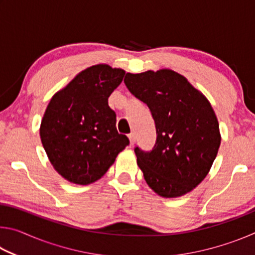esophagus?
I'll return each mask as SVG.
<instances>
[{
	"label": "esophagus",
	"instance_id": "esophagus-1",
	"mask_svg": "<svg viewBox=\"0 0 255 255\" xmlns=\"http://www.w3.org/2000/svg\"><path fill=\"white\" fill-rule=\"evenodd\" d=\"M128 137H129V140H130V146H132L133 144H135V141H136V135H135V132H130L128 135Z\"/></svg>",
	"mask_w": 255,
	"mask_h": 255
}]
</instances>
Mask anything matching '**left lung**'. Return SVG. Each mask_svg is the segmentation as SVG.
Returning <instances> with one entry per match:
<instances>
[{
  "instance_id": "left-lung-1",
  "label": "left lung",
  "mask_w": 255,
  "mask_h": 255,
  "mask_svg": "<svg viewBox=\"0 0 255 255\" xmlns=\"http://www.w3.org/2000/svg\"><path fill=\"white\" fill-rule=\"evenodd\" d=\"M125 84L149 108L156 128L152 150L136 146L137 164L149 188L164 198L183 196L208 174L221 145L209 101L171 70L127 73Z\"/></svg>"
}]
</instances>
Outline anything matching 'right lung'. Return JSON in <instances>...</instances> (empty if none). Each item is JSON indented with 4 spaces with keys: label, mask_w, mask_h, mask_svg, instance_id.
<instances>
[{
    "label": "right lung",
    "mask_w": 255,
    "mask_h": 255,
    "mask_svg": "<svg viewBox=\"0 0 255 255\" xmlns=\"http://www.w3.org/2000/svg\"><path fill=\"white\" fill-rule=\"evenodd\" d=\"M125 71L100 64L77 74L51 98L40 126L42 146L55 170L70 182L90 184L106 174L129 145L116 128L108 98Z\"/></svg>",
    "instance_id": "obj_1"
}]
</instances>
